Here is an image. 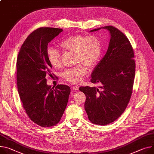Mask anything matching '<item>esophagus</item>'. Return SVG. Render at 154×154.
Returning <instances> with one entry per match:
<instances>
[{"mask_svg":"<svg viewBox=\"0 0 154 154\" xmlns=\"http://www.w3.org/2000/svg\"><path fill=\"white\" fill-rule=\"evenodd\" d=\"M72 90H73V91H78V89H79V88H78V86H73V87L72 88Z\"/></svg>","mask_w":154,"mask_h":154,"instance_id":"obj_1","label":"esophagus"}]
</instances>
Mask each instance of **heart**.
Returning a JSON list of instances; mask_svg holds the SVG:
<instances>
[{
  "instance_id": "obj_1",
  "label": "heart",
  "mask_w": 154,
  "mask_h": 154,
  "mask_svg": "<svg viewBox=\"0 0 154 154\" xmlns=\"http://www.w3.org/2000/svg\"><path fill=\"white\" fill-rule=\"evenodd\" d=\"M59 44L65 51L74 52L75 62L79 63L66 69L62 74L64 79L73 84L79 83L83 80L88 73L86 65L90 67L96 66L102 55V44L99 37L95 34L72 35L62 39ZM47 56L52 66L61 67L62 54L58 50L49 47Z\"/></svg>"
}]
</instances>
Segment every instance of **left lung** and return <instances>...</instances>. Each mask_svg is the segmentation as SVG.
<instances>
[{"label":"left lung","mask_w":154,"mask_h":154,"mask_svg":"<svg viewBox=\"0 0 154 154\" xmlns=\"http://www.w3.org/2000/svg\"><path fill=\"white\" fill-rule=\"evenodd\" d=\"M101 28L110 33L108 50L94 68L91 82L100 83L96 87L81 86L86 95L85 109L90 122L106 125L115 122L125 110L133 92L136 63L134 50L129 41L119 29L107 26Z\"/></svg>","instance_id":"left-lung-1"}]
</instances>
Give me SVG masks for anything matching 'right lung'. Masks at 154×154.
<instances>
[{
  "instance_id": "obj_1",
  "label": "right lung",
  "mask_w": 154,
  "mask_h": 154,
  "mask_svg": "<svg viewBox=\"0 0 154 154\" xmlns=\"http://www.w3.org/2000/svg\"><path fill=\"white\" fill-rule=\"evenodd\" d=\"M62 31L47 27L34 31L22 44L17 60V88L23 107L31 121L44 128L60 122L70 94L68 86L51 88L47 85V77L53 74L47 45Z\"/></svg>"
}]
</instances>
